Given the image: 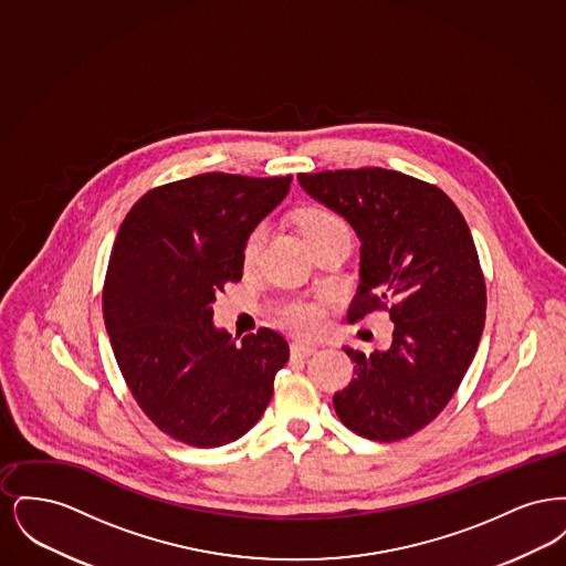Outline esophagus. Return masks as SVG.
I'll return each instance as SVG.
<instances>
[{
    "label": "esophagus",
    "mask_w": 566,
    "mask_h": 566,
    "mask_svg": "<svg viewBox=\"0 0 566 566\" xmlns=\"http://www.w3.org/2000/svg\"><path fill=\"white\" fill-rule=\"evenodd\" d=\"M314 352H316L314 344H307V342H293L291 344V354L298 356V358H305V356H310Z\"/></svg>",
    "instance_id": "34e87169"
}]
</instances>
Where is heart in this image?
I'll return each instance as SVG.
<instances>
[{
    "instance_id": "b5f03b06",
    "label": "heart",
    "mask_w": 566,
    "mask_h": 566,
    "mask_svg": "<svg viewBox=\"0 0 566 566\" xmlns=\"http://www.w3.org/2000/svg\"><path fill=\"white\" fill-rule=\"evenodd\" d=\"M298 227H301V233L305 235V240H310V238H314L323 231H328V229L344 227V222L339 220V216L333 214L331 210L321 208V206H312V208L301 210ZM265 238H268V224L265 222L256 224L248 233L245 243H243V263L245 265H252L259 259V252L263 248ZM280 321L296 333H314L323 324V310L314 303H307V301H295V303H289L280 310Z\"/></svg>"
}]
</instances>
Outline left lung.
Segmentation results:
<instances>
[{"label":"left lung","mask_w":566,"mask_h":566,"mask_svg":"<svg viewBox=\"0 0 566 566\" xmlns=\"http://www.w3.org/2000/svg\"><path fill=\"white\" fill-rule=\"evenodd\" d=\"M360 240V284L348 321L386 310L388 350L344 348L354 379L333 405L350 431L399 441L454 397L485 323V282L469 224L434 185L381 167L296 176Z\"/></svg>","instance_id":"obj_1"}]
</instances>
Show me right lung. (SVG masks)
<instances>
[{"label": "right lung", "instance_id": "right-lung-1", "mask_svg": "<svg viewBox=\"0 0 566 566\" xmlns=\"http://www.w3.org/2000/svg\"><path fill=\"white\" fill-rule=\"evenodd\" d=\"M291 180L192 176L148 190L118 229L104 282L109 344L142 411L176 441L231 443L271 401L286 339L259 328L238 342L216 328L212 303L242 280L245 238Z\"/></svg>", "mask_w": 566, "mask_h": 566}]
</instances>
